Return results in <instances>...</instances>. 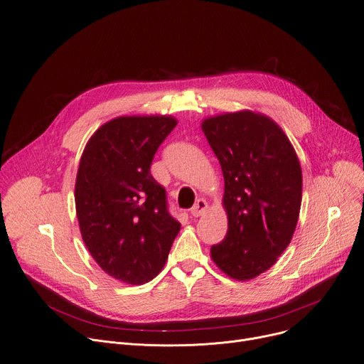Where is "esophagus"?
<instances>
[{
    "label": "esophagus",
    "mask_w": 364,
    "mask_h": 364,
    "mask_svg": "<svg viewBox=\"0 0 364 364\" xmlns=\"http://www.w3.org/2000/svg\"><path fill=\"white\" fill-rule=\"evenodd\" d=\"M206 210H208V203H206V200L199 199V200H197V202L194 203V206L190 209V213H191V216H194V218H199V216H202Z\"/></svg>",
    "instance_id": "1"
}]
</instances>
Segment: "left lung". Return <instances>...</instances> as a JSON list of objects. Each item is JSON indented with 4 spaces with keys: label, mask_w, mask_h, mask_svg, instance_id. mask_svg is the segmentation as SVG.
<instances>
[{
    "label": "left lung",
    "mask_w": 364,
    "mask_h": 364,
    "mask_svg": "<svg viewBox=\"0 0 364 364\" xmlns=\"http://www.w3.org/2000/svg\"><path fill=\"white\" fill-rule=\"evenodd\" d=\"M203 134L225 180V240L210 257L228 277L247 282L274 266L287 248L302 203V168L283 129L252 110L203 119Z\"/></svg>",
    "instance_id": "obj_1"
}]
</instances>
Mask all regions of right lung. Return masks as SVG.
I'll return each mask as SVG.
<instances>
[{
  "mask_svg": "<svg viewBox=\"0 0 364 364\" xmlns=\"http://www.w3.org/2000/svg\"><path fill=\"white\" fill-rule=\"evenodd\" d=\"M176 124L170 114L114 117L94 132L80 159L75 210L82 241L105 273L127 284L152 280L180 232L149 171Z\"/></svg>",
  "mask_w": 364,
  "mask_h": 364,
  "instance_id": "1",
  "label": "right lung"
}]
</instances>
